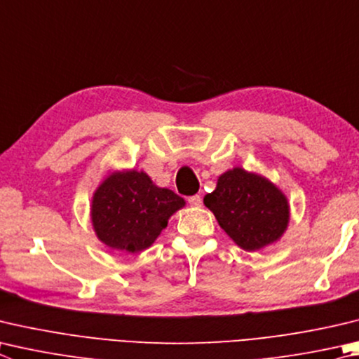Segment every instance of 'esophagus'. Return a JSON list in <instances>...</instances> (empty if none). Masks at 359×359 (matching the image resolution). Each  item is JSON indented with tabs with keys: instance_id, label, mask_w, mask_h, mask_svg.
<instances>
[{
	"instance_id": "esophagus-1",
	"label": "esophagus",
	"mask_w": 359,
	"mask_h": 359,
	"mask_svg": "<svg viewBox=\"0 0 359 359\" xmlns=\"http://www.w3.org/2000/svg\"><path fill=\"white\" fill-rule=\"evenodd\" d=\"M188 202H190L191 207H201L202 205V198L199 196V194H194V196L188 198Z\"/></svg>"
}]
</instances>
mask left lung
Masks as SVG:
<instances>
[{
	"label": "left lung",
	"mask_w": 359,
	"mask_h": 359,
	"mask_svg": "<svg viewBox=\"0 0 359 359\" xmlns=\"http://www.w3.org/2000/svg\"><path fill=\"white\" fill-rule=\"evenodd\" d=\"M204 205L233 243L250 252L279 242L290 223V204L281 188L240 166L219 175Z\"/></svg>",
	"instance_id": "1"
}]
</instances>
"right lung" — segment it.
Wrapping results in <instances>:
<instances>
[{
    "instance_id": "add662e5",
    "label": "right lung",
    "mask_w": 359,
    "mask_h": 359,
    "mask_svg": "<svg viewBox=\"0 0 359 359\" xmlns=\"http://www.w3.org/2000/svg\"><path fill=\"white\" fill-rule=\"evenodd\" d=\"M185 207V199L155 185L142 169H114L95 188L90 199V224L95 237L116 251L147 250Z\"/></svg>"
}]
</instances>
